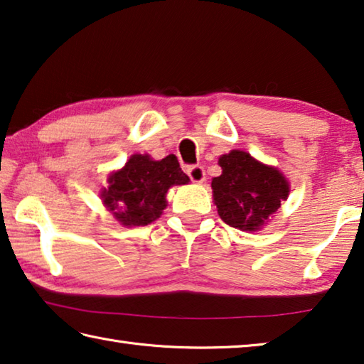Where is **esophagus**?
<instances>
[{"instance_id":"1","label":"esophagus","mask_w":364,"mask_h":364,"mask_svg":"<svg viewBox=\"0 0 364 364\" xmlns=\"http://www.w3.org/2000/svg\"><path fill=\"white\" fill-rule=\"evenodd\" d=\"M188 175L191 178V181L194 183H204L205 181V171L200 165H193V167L188 168Z\"/></svg>"}]
</instances>
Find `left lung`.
<instances>
[{"instance_id":"1","label":"left lung","mask_w":364,"mask_h":364,"mask_svg":"<svg viewBox=\"0 0 364 364\" xmlns=\"http://www.w3.org/2000/svg\"><path fill=\"white\" fill-rule=\"evenodd\" d=\"M218 164L223 171L212 180V189L220 218L241 231L262 230L287 199V178L244 151L225 154Z\"/></svg>"}]
</instances>
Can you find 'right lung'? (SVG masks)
I'll use <instances>...</instances> for the list:
<instances>
[{"instance_id": "right-lung-1", "label": "right lung", "mask_w": 364, "mask_h": 364, "mask_svg": "<svg viewBox=\"0 0 364 364\" xmlns=\"http://www.w3.org/2000/svg\"><path fill=\"white\" fill-rule=\"evenodd\" d=\"M107 183L101 199L114 218L123 226H146L167 207L168 189L189 183V176L180 168L173 154L162 160L134 154L125 167L109 175Z\"/></svg>"}]
</instances>
